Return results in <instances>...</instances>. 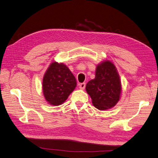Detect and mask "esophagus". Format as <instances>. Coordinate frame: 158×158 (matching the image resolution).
I'll return each mask as SVG.
<instances>
[{"label": "esophagus", "mask_w": 158, "mask_h": 158, "mask_svg": "<svg viewBox=\"0 0 158 158\" xmlns=\"http://www.w3.org/2000/svg\"><path fill=\"white\" fill-rule=\"evenodd\" d=\"M79 87L81 89H84L85 88V83H81L79 84Z\"/></svg>", "instance_id": "1"}]
</instances>
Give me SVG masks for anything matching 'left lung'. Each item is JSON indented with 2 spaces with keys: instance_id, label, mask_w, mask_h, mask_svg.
<instances>
[{
  "instance_id": "1",
  "label": "left lung",
  "mask_w": 158,
  "mask_h": 158,
  "mask_svg": "<svg viewBox=\"0 0 158 158\" xmlns=\"http://www.w3.org/2000/svg\"><path fill=\"white\" fill-rule=\"evenodd\" d=\"M93 106L99 110L110 109L118 103L121 92V83L117 70L110 61L97 65L95 78L85 87Z\"/></svg>"
}]
</instances>
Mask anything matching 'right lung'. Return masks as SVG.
I'll list each match as a JSON object with an SVG mask.
<instances>
[{"label": "right lung", "instance_id": "obj_1", "mask_svg": "<svg viewBox=\"0 0 158 158\" xmlns=\"http://www.w3.org/2000/svg\"><path fill=\"white\" fill-rule=\"evenodd\" d=\"M75 76L66 65L54 61L43 77L42 89L46 101L51 106H60L75 89Z\"/></svg>", "mask_w": 158, "mask_h": 158}]
</instances>
